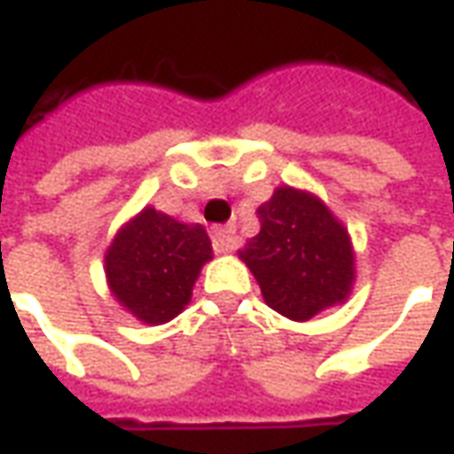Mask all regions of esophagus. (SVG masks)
<instances>
[{
  "label": "esophagus",
  "instance_id": "1",
  "mask_svg": "<svg viewBox=\"0 0 454 454\" xmlns=\"http://www.w3.org/2000/svg\"><path fill=\"white\" fill-rule=\"evenodd\" d=\"M211 239H214V248L218 253L236 251V246H239L236 226H215L211 231Z\"/></svg>",
  "mask_w": 454,
  "mask_h": 454
}]
</instances>
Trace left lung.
Instances as JSON below:
<instances>
[{"instance_id": "1", "label": "left lung", "mask_w": 454, "mask_h": 454, "mask_svg": "<svg viewBox=\"0 0 454 454\" xmlns=\"http://www.w3.org/2000/svg\"><path fill=\"white\" fill-rule=\"evenodd\" d=\"M255 214L261 231L239 253L273 310L308 320L345 301L353 283L348 231L316 196L278 188Z\"/></svg>"}]
</instances>
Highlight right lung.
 <instances>
[{"label": "right lung", "mask_w": 454, "mask_h": 454, "mask_svg": "<svg viewBox=\"0 0 454 454\" xmlns=\"http://www.w3.org/2000/svg\"><path fill=\"white\" fill-rule=\"evenodd\" d=\"M206 261L211 240L201 223L144 208L111 243L106 276L123 308L144 323H166L184 310Z\"/></svg>", "instance_id": "right-lung-1"}]
</instances>
